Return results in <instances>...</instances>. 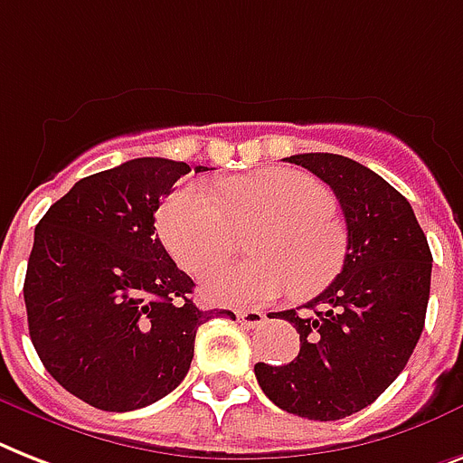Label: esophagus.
Here are the masks:
<instances>
[{
  "label": "esophagus",
  "mask_w": 463,
  "mask_h": 463,
  "mask_svg": "<svg viewBox=\"0 0 463 463\" xmlns=\"http://www.w3.org/2000/svg\"><path fill=\"white\" fill-rule=\"evenodd\" d=\"M238 321L242 323L244 328H259V326L266 321V317H264V311L247 309V311H238Z\"/></svg>",
  "instance_id": "34e87169"
}]
</instances>
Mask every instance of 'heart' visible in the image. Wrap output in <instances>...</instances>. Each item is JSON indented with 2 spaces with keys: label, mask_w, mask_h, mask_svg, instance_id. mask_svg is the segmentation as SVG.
<instances>
[{
  "label": "heart",
  "mask_w": 463,
  "mask_h": 463,
  "mask_svg": "<svg viewBox=\"0 0 463 463\" xmlns=\"http://www.w3.org/2000/svg\"><path fill=\"white\" fill-rule=\"evenodd\" d=\"M335 199L307 173L278 168L223 183L221 197L204 183H185L164 202L159 235L187 273H206L231 257L235 235L264 221L250 264L225 266L204 280L221 304H266L295 288L311 295L330 283L345 261L347 238L333 216Z\"/></svg>",
  "instance_id": "heart-1"
}]
</instances>
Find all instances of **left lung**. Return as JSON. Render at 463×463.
<instances>
[{"label": "left lung", "mask_w": 463, "mask_h": 463, "mask_svg": "<svg viewBox=\"0 0 463 463\" xmlns=\"http://www.w3.org/2000/svg\"><path fill=\"white\" fill-rule=\"evenodd\" d=\"M335 193L347 223L337 278L304 311H280L299 333V354L254 373L276 407L337 420L375 402L407 366L426 323L433 254L414 209L388 180L340 154H295Z\"/></svg>", "instance_id": "8db88e82"}]
</instances>
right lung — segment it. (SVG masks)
I'll list each match as a JSON object with an SVG mask.
<instances>
[{"label":"right lung","mask_w":463,"mask_h":463,"mask_svg":"<svg viewBox=\"0 0 463 463\" xmlns=\"http://www.w3.org/2000/svg\"><path fill=\"white\" fill-rule=\"evenodd\" d=\"M209 171L194 166V173ZM183 161L142 156L78 180L35 228L24 297L30 340L61 388L101 411H133L180 385L213 317L164 250L154 213Z\"/></svg>","instance_id":"1"}]
</instances>
